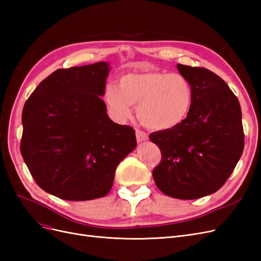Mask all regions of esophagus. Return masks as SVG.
Segmentation results:
<instances>
[{
    "instance_id": "obj_1",
    "label": "esophagus",
    "mask_w": 261,
    "mask_h": 261,
    "mask_svg": "<svg viewBox=\"0 0 261 261\" xmlns=\"http://www.w3.org/2000/svg\"><path fill=\"white\" fill-rule=\"evenodd\" d=\"M136 138H137L138 143H140V141L148 139V135H147V133H145V132H143V130L136 129Z\"/></svg>"
}]
</instances>
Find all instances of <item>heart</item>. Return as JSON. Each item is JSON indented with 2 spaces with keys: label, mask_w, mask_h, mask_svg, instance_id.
Listing matches in <instances>:
<instances>
[{
  "label": "heart",
  "mask_w": 261,
  "mask_h": 261,
  "mask_svg": "<svg viewBox=\"0 0 261 261\" xmlns=\"http://www.w3.org/2000/svg\"><path fill=\"white\" fill-rule=\"evenodd\" d=\"M105 101L117 121H123L137 106V114L146 127L168 130L183 123L193 105V89L180 74L162 72L128 73L120 84L109 85Z\"/></svg>",
  "instance_id": "obj_1"
}]
</instances>
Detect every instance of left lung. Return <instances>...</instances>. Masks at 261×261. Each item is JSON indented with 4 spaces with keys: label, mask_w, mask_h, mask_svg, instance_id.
Masks as SVG:
<instances>
[{
    "label": "left lung",
    "mask_w": 261,
    "mask_h": 261,
    "mask_svg": "<svg viewBox=\"0 0 261 261\" xmlns=\"http://www.w3.org/2000/svg\"><path fill=\"white\" fill-rule=\"evenodd\" d=\"M193 89V105L177 127L150 134L162 159L152 171L155 185L173 198L197 199L224 185L244 150L239 99L204 67L177 64Z\"/></svg>",
    "instance_id": "8db88e82"
}]
</instances>
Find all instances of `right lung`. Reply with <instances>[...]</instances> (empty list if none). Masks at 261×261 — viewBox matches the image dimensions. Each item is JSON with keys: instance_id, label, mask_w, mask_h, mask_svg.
Segmentation results:
<instances>
[{"instance_id": "obj_1", "label": "right lung", "mask_w": 261, "mask_h": 261, "mask_svg": "<svg viewBox=\"0 0 261 261\" xmlns=\"http://www.w3.org/2000/svg\"><path fill=\"white\" fill-rule=\"evenodd\" d=\"M109 64L61 68L38 85L22 109L20 152L43 191L83 201L111 191L116 167L136 147L135 130L107 114Z\"/></svg>"}]
</instances>
